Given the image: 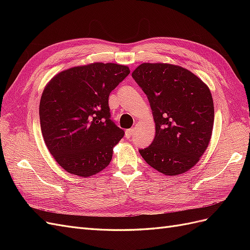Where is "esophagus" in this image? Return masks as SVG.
<instances>
[{"mask_svg":"<svg viewBox=\"0 0 250 250\" xmlns=\"http://www.w3.org/2000/svg\"><path fill=\"white\" fill-rule=\"evenodd\" d=\"M133 134H134V129H133V128H130V129H127L125 131V135H126L127 139H130Z\"/></svg>","mask_w":250,"mask_h":250,"instance_id":"obj_1","label":"esophagus"}]
</instances>
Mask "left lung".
Listing matches in <instances>:
<instances>
[{
    "label": "left lung",
    "instance_id": "left-lung-1",
    "mask_svg": "<svg viewBox=\"0 0 250 250\" xmlns=\"http://www.w3.org/2000/svg\"><path fill=\"white\" fill-rule=\"evenodd\" d=\"M132 78L146 94L155 138L140 149L144 160L165 175L190 170L207 150L214 125L209 88L187 69L169 63H142Z\"/></svg>",
    "mask_w": 250,
    "mask_h": 250
}]
</instances>
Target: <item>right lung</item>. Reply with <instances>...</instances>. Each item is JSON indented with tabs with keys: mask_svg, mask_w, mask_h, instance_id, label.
<instances>
[{
	"mask_svg": "<svg viewBox=\"0 0 250 250\" xmlns=\"http://www.w3.org/2000/svg\"><path fill=\"white\" fill-rule=\"evenodd\" d=\"M129 73L126 65L95 62L60 72L44 87L42 133L66 172L88 177L109 165L124 130L110 120L108 97Z\"/></svg>",
	"mask_w": 250,
	"mask_h": 250,
	"instance_id": "1",
	"label": "right lung"
}]
</instances>
